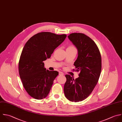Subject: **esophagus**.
<instances>
[{
	"mask_svg": "<svg viewBox=\"0 0 122 122\" xmlns=\"http://www.w3.org/2000/svg\"><path fill=\"white\" fill-rule=\"evenodd\" d=\"M59 75H64V73H63L62 72L60 71V72H59Z\"/></svg>",
	"mask_w": 122,
	"mask_h": 122,
	"instance_id": "obj_1",
	"label": "esophagus"
}]
</instances>
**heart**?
<instances>
[{
	"mask_svg": "<svg viewBox=\"0 0 122 122\" xmlns=\"http://www.w3.org/2000/svg\"><path fill=\"white\" fill-rule=\"evenodd\" d=\"M68 48V49H74V48H75V47H74L73 46H70Z\"/></svg>",
	"mask_w": 122,
	"mask_h": 122,
	"instance_id": "b5f03b06",
	"label": "heart"
}]
</instances>
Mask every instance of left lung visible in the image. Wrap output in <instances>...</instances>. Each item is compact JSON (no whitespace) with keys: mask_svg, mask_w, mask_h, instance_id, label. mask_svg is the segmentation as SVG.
I'll use <instances>...</instances> for the list:
<instances>
[{"mask_svg":"<svg viewBox=\"0 0 122 122\" xmlns=\"http://www.w3.org/2000/svg\"><path fill=\"white\" fill-rule=\"evenodd\" d=\"M68 37L78 50L74 65L80 73L75 80L65 75L64 92L69 101L79 102L87 98L97 83L102 69L101 56L95 43L86 35L73 33Z\"/></svg>","mask_w":122,"mask_h":122,"instance_id":"left-lung-1","label":"left lung"}]
</instances>
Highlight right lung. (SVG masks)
Instances as JSON below:
<instances>
[{
    "label": "right lung",
    "instance_id": "right-lung-1",
    "mask_svg": "<svg viewBox=\"0 0 122 122\" xmlns=\"http://www.w3.org/2000/svg\"><path fill=\"white\" fill-rule=\"evenodd\" d=\"M66 37V34L42 32L32 36L25 44L20 57L19 71L23 85L32 97L41 100L49 93L59 72L46 70L43 61L51 57Z\"/></svg>",
    "mask_w": 122,
    "mask_h": 122
}]
</instances>
